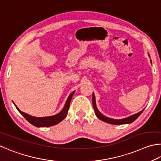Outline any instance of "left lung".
Segmentation results:
<instances>
[{
	"label": "left lung",
	"instance_id": "1",
	"mask_svg": "<svg viewBox=\"0 0 161 161\" xmlns=\"http://www.w3.org/2000/svg\"><path fill=\"white\" fill-rule=\"evenodd\" d=\"M92 106H93L95 115L97 117L98 119H100V120H102L103 122H105L108 124H112V125H125V124H130L131 122H133L134 121L136 120L137 118L140 116L141 114L142 113L143 111L144 110V109H143V110L138 112L137 114H135L134 115H132V116L125 118V119H110V118H108L105 116H104L103 114H101L100 112L98 111V109L96 107V103H95V97L94 93H92Z\"/></svg>",
	"mask_w": 161,
	"mask_h": 161
}]
</instances>
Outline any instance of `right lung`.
Masks as SVG:
<instances>
[{
  "instance_id": "1",
  "label": "right lung",
  "mask_w": 161,
  "mask_h": 161,
  "mask_svg": "<svg viewBox=\"0 0 161 161\" xmlns=\"http://www.w3.org/2000/svg\"><path fill=\"white\" fill-rule=\"evenodd\" d=\"M74 92L75 91H73L72 93L69 95V97H68L64 109H62L58 114L54 115V116L47 117H35L30 116V115L24 113V112H22V111L19 110L18 107L17 106L15 107L20 112V114L28 121V122H29L30 124H32V125L36 126V127H47V126H53V125H57V124H58L59 122H61V121L64 119H65V117L67 116L68 111H69V109L70 107V100H71L73 95L74 94Z\"/></svg>"
}]
</instances>
